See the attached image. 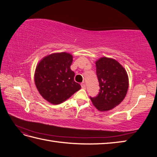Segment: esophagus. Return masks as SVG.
Instances as JSON below:
<instances>
[{
	"instance_id": "34e87169",
	"label": "esophagus",
	"mask_w": 157,
	"mask_h": 157,
	"mask_svg": "<svg viewBox=\"0 0 157 157\" xmlns=\"http://www.w3.org/2000/svg\"><path fill=\"white\" fill-rule=\"evenodd\" d=\"M81 86H82V88H83V89H86V84L84 82H83V83H82L81 84Z\"/></svg>"
}]
</instances>
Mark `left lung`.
<instances>
[{"mask_svg":"<svg viewBox=\"0 0 157 157\" xmlns=\"http://www.w3.org/2000/svg\"><path fill=\"white\" fill-rule=\"evenodd\" d=\"M96 72L100 90L90 99L101 111H109L119 105L128 89V76L124 68L115 59L101 58L96 62Z\"/></svg>","mask_w":157,"mask_h":157,"instance_id":"1","label":"left lung"}]
</instances>
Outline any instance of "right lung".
I'll list each match as a JSON object with an SVG mask.
<instances>
[{
    "mask_svg": "<svg viewBox=\"0 0 157 157\" xmlns=\"http://www.w3.org/2000/svg\"><path fill=\"white\" fill-rule=\"evenodd\" d=\"M72 61L71 55L55 53L46 56L36 67V88L42 97L52 104H60L81 88L74 81L75 73L70 68Z\"/></svg>",
    "mask_w": 157,
    "mask_h": 157,
    "instance_id": "right-lung-1",
    "label": "right lung"
}]
</instances>
